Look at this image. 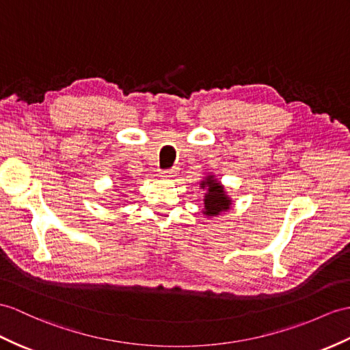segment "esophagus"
<instances>
[{"instance_id":"obj_1","label":"esophagus","mask_w":350,"mask_h":350,"mask_svg":"<svg viewBox=\"0 0 350 350\" xmlns=\"http://www.w3.org/2000/svg\"><path fill=\"white\" fill-rule=\"evenodd\" d=\"M178 174V167H170V169H166V170H161V176L166 178V180H172V178H175Z\"/></svg>"}]
</instances>
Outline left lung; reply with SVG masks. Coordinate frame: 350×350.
<instances>
[{
  "label": "left lung",
  "mask_w": 350,
  "mask_h": 350,
  "mask_svg": "<svg viewBox=\"0 0 350 350\" xmlns=\"http://www.w3.org/2000/svg\"><path fill=\"white\" fill-rule=\"evenodd\" d=\"M203 189L208 187V193L204 196V214L206 215H218L221 211H226L230 206V200L224 194V189L212 178H206V181L200 184Z\"/></svg>",
  "instance_id": "left-lung-1"
}]
</instances>
